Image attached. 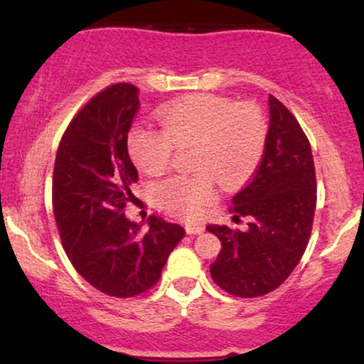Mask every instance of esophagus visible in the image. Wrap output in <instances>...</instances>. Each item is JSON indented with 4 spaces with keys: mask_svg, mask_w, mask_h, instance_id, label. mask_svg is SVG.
Wrapping results in <instances>:
<instances>
[{
    "mask_svg": "<svg viewBox=\"0 0 364 364\" xmlns=\"http://www.w3.org/2000/svg\"><path fill=\"white\" fill-rule=\"evenodd\" d=\"M186 232H188V235H202V232H203V225L188 224L186 225Z\"/></svg>",
    "mask_w": 364,
    "mask_h": 364,
    "instance_id": "obj_1",
    "label": "esophagus"
}]
</instances>
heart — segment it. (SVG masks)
Listing matches in <instances>:
<instances>
[{
	"mask_svg": "<svg viewBox=\"0 0 364 364\" xmlns=\"http://www.w3.org/2000/svg\"><path fill=\"white\" fill-rule=\"evenodd\" d=\"M164 132L136 124L128 133V154L144 173L159 174L169 166L173 149L193 145L191 174H173L154 185L162 210L196 219L217 196L215 176L225 186L243 183L260 164L267 144V121L252 102L235 104L217 95L198 94L166 106Z\"/></svg>",
	"mask_w": 364,
	"mask_h": 364,
	"instance_id": "obj_1",
	"label": "heart"
}]
</instances>
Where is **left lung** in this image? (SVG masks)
I'll return each mask as SVG.
<instances>
[{"mask_svg":"<svg viewBox=\"0 0 364 364\" xmlns=\"http://www.w3.org/2000/svg\"><path fill=\"white\" fill-rule=\"evenodd\" d=\"M265 152L252 181L232 196V219L246 217V231L207 225L220 240L210 275L240 298L277 289L301 260L311 235L316 178L311 147L298 119L281 101L269 97Z\"/></svg>","mask_w":364,"mask_h":364,"instance_id":"8db88e82","label":"left lung"}]
</instances>
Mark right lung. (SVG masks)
Masks as SVG:
<instances>
[{"mask_svg": "<svg viewBox=\"0 0 364 364\" xmlns=\"http://www.w3.org/2000/svg\"><path fill=\"white\" fill-rule=\"evenodd\" d=\"M139 89L116 83L78 111L60 141L53 174V210L70 262L90 286L132 298L154 286L185 229L149 217V228L123 214L139 173L128 156V132Z\"/></svg>", "mask_w": 364, "mask_h": 364, "instance_id": "add662e5", "label": "right lung"}]
</instances>
